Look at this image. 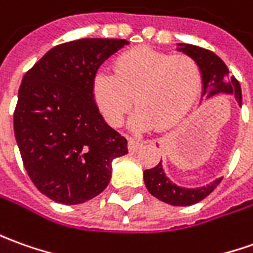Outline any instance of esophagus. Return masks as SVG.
Returning <instances> with one entry per match:
<instances>
[{"label": "esophagus", "mask_w": 253, "mask_h": 253, "mask_svg": "<svg viewBox=\"0 0 253 253\" xmlns=\"http://www.w3.org/2000/svg\"><path fill=\"white\" fill-rule=\"evenodd\" d=\"M144 145V141L138 140V138H128V149L131 151V152H135L137 149L141 148Z\"/></svg>", "instance_id": "esophagus-1"}]
</instances>
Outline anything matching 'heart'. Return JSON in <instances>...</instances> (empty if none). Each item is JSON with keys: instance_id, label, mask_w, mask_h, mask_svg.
Masks as SVG:
<instances>
[{"instance_id": "heart-1", "label": "heart", "mask_w": 253, "mask_h": 253, "mask_svg": "<svg viewBox=\"0 0 253 253\" xmlns=\"http://www.w3.org/2000/svg\"><path fill=\"white\" fill-rule=\"evenodd\" d=\"M115 75L99 70L92 79V97L106 123L119 127L134 102L131 118L135 130L159 125L173 126L198 98L202 72L187 55H170L152 48H137L122 54L113 65Z\"/></svg>"}]
</instances>
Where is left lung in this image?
I'll return each instance as SVG.
<instances>
[{
    "label": "left lung",
    "instance_id": "obj_1",
    "mask_svg": "<svg viewBox=\"0 0 253 253\" xmlns=\"http://www.w3.org/2000/svg\"><path fill=\"white\" fill-rule=\"evenodd\" d=\"M178 51L184 52L192 58L202 72V97L211 98L217 94H233L238 105H242L241 87L238 80L230 75L226 63L217 55L205 48L191 45V44H178ZM145 187L151 195H154L162 202L174 206H190L198 204L206 198L211 192L220 184L221 178H216L213 183L198 188H184L170 181L165 174L162 161L155 168L144 171Z\"/></svg>",
    "mask_w": 253,
    "mask_h": 253
}]
</instances>
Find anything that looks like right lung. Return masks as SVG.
<instances>
[{"label":"right lung","instance_id":"1","mask_svg":"<svg viewBox=\"0 0 253 253\" xmlns=\"http://www.w3.org/2000/svg\"><path fill=\"white\" fill-rule=\"evenodd\" d=\"M128 44L82 39L59 44L22 80L13 130L25 169L45 197L77 205L111 181L112 161L127 140L109 126L92 97V79L111 55Z\"/></svg>","mask_w":253,"mask_h":253}]
</instances>
